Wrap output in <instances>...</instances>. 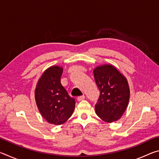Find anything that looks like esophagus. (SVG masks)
I'll return each instance as SVG.
<instances>
[{
  "label": "esophagus",
  "instance_id": "obj_1",
  "mask_svg": "<svg viewBox=\"0 0 159 159\" xmlns=\"http://www.w3.org/2000/svg\"><path fill=\"white\" fill-rule=\"evenodd\" d=\"M85 99V96L84 95H83V96H80V97H79V98H77V100L79 101V102H80V101H82V100H83V99Z\"/></svg>",
  "mask_w": 159,
  "mask_h": 159
}]
</instances>
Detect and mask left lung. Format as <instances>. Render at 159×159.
Masks as SVG:
<instances>
[{
    "label": "left lung",
    "mask_w": 159,
    "mask_h": 159,
    "mask_svg": "<svg viewBox=\"0 0 159 159\" xmlns=\"http://www.w3.org/2000/svg\"><path fill=\"white\" fill-rule=\"evenodd\" d=\"M93 74L100 92L95 105L97 115L107 123L117 121L125 111L130 99L127 79L109 64L96 66Z\"/></svg>",
    "instance_id": "left-lung-1"
}]
</instances>
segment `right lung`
<instances>
[{
    "label": "right lung",
    "instance_id": "1",
    "mask_svg": "<svg viewBox=\"0 0 159 159\" xmlns=\"http://www.w3.org/2000/svg\"><path fill=\"white\" fill-rule=\"evenodd\" d=\"M62 72L61 66L48 67L38 80L34 93L43 118L50 124L57 125L64 124L71 116L76 104L61 84Z\"/></svg>",
    "mask_w": 159,
    "mask_h": 159
}]
</instances>
